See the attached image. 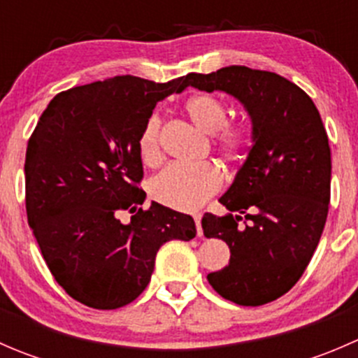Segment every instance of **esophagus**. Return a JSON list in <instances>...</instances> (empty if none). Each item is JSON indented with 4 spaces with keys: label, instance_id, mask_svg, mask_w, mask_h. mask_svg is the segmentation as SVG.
Segmentation results:
<instances>
[{
    "label": "esophagus",
    "instance_id": "obj_1",
    "mask_svg": "<svg viewBox=\"0 0 358 358\" xmlns=\"http://www.w3.org/2000/svg\"><path fill=\"white\" fill-rule=\"evenodd\" d=\"M194 222H196L197 227V236H202V227H201V215H194Z\"/></svg>",
    "mask_w": 358,
    "mask_h": 358
}]
</instances>
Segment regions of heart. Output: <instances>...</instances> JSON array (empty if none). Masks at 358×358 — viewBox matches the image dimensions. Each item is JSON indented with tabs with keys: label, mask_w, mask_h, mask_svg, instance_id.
Masks as SVG:
<instances>
[{
	"label": "heart",
	"mask_w": 358,
	"mask_h": 358,
	"mask_svg": "<svg viewBox=\"0 0 358 358\" xmlns=\"http://www.w3.org/2000/svg\"><path fill=\"white\" fill-rule=\"evenodd\" d=\"M185 110L201 131L215 140L223 156L239 157L249 145V129L243 122H227V107L211 93H197L185 103ZM138 152L143 164L156 166L162 159L161 119L156 114L147 119L138 138ZM223 185V175L215 164H169L150 182V196L162 206L194 211L201 208Z\"/></svg>",
	"instance_id": "obj_1"
}]
</instances>
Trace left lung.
Listing matches in <instances>:
<instances>
[{"label": "left lung", "instance_id": "1", "mask_svg": "<svg viewBox=\"0 0 358 358\" xmlns=\"http://www.w3.org/2000/svg\"><path fill=\"white\" fill-rule=\"evenodd\" d=\"M185 83L236 96L251 117L252 147L220 197L229 213H206L202 230L230 248L229 265L208 273L213 289L237 305H265L298 282L322 236L331 201L326 128L312 99L275 72L230 66L190 72Z\"/></svg>", "mask_w": 358, "mask_h": 358}]
</instances>
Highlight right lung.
Returning <instances> with one entry per match:
<instances>
[{
  "label": "right lung",
  "instance_id": "obj_1",
  "mask_svg": "<svg viewBox=\"0 0 358 358\" xmlns=\"http://www.w3.org/2000/svg\"><path fill=\"white\" fill-rule=\"evenodd\" d=\"M185 76L154 83L115 76L53 96L25 152V209L41 255L76 301L114 310L138 298L159 248L196 237L194 218L150 202L138 208V138L157 102ZM135 212L121 224L118 213Z\"/></svg>",
  "mask_w": 358,
  "mask_h": 358
}]
</instances>
